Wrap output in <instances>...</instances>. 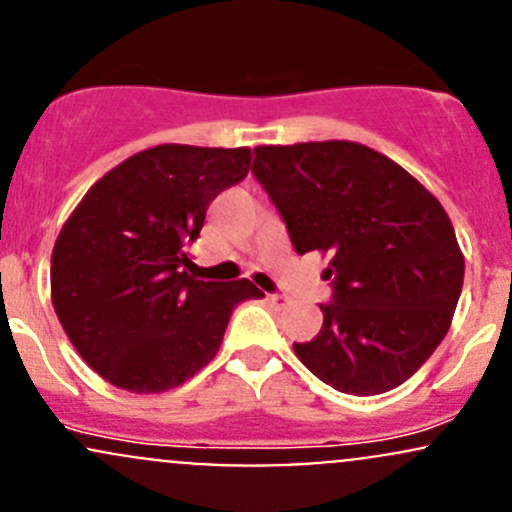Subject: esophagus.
<instances>
[{
  "instance_id": "1",
  "label": "esophagus",
  "mask_w": 512,
  "mask_h": 512,
  "mask_svg": "<svg viewBox=\"0 0 512 512\" xmlns=\"http://www.w3.org/2000/svg\"><path fill=\"white\" fill-rule=\"evenodd\" d=\"M267 301L274 306V309H287L289 299L284 294H267Z\"/></svg>"
}]
</instances>
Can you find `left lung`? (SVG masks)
<instances>
[{
	"label": "left lung",
	"mask_w": 512,
	"mask_h": 512,
	"mask_svg": "<svg viewBox=\"0 0 512 512\" xmlns=\"http://www.w3.org/2000/svg\"><path fill=\"white\" fill-rule=\"evenodd\" d=\"M252 174L299 255L331 257L324 326L294 353L346 395H380L412 378L454 319L464 255L432 193L385 154L355 142L257 147Z\"/></svg>",
	"instance_id": "obj_1"
}]
</instances>
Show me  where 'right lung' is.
Returning <instances> with one entry per match:
<instances>
[{
  "mask_svg": "<svg viewBox=\"0 0 512 512\" xmlns=\"http://www.w3.org/2000/svg\"><path fill=\"white\" fill-rule=\"evenodd\" d=\"M247 147L159 144L107 171L61 228L51 299L80 358L137 395L171 390L208 365L230 314L265 294L250 279L188 270L211 201L250 171Z\"/></svg>",
  "mask_w": 512,
  "mask_h": 512,
  "instance_id": "1",
  "label": "right lung"
}]
</instances>
